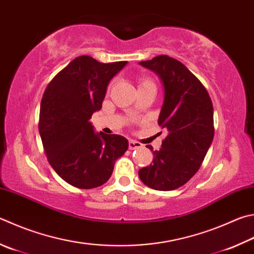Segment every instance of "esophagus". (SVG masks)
<instances>
[{"instance_id":"obj_1","label":"esophagus","mask_w":254,"mask_h":254,"mask_svg":"<svg viewBox=\"0 0 254 254\" xmlns=\"http://www.w3.org/2000/svg\"><path fill=\"white\" fill-rule=\"evenodd\" d=\"M140 147H142L141 143L136 142V141H133V140L128 141V149H130V150H136V149H140Z\"/></svg>"}]
</instances>
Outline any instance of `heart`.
Listing matches in <instances>:
<instances>
[{
	"instance_id": "heart-1",
	"label": "heart",
	"mask_w": 254,
	"mask_h": 254,
	"mask_svg": "<svg viewBox=\"0 0 254 254\" xmlns=\"http://www.w3.org/2000/svg\"><path fill=\"white\" fill-rule=\"evenodd\" d=\"M145 83H150V82H149V81H146V80H143V81H141L140 85H142V84H145Z\"/></svg>"
}]
</instances>
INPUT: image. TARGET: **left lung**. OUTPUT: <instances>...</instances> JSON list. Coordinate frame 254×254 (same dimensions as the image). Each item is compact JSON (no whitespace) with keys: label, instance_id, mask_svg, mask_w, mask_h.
Returning <instances> with one entry per match:
<instances>
[{"label":"left lung","instance_id":"1","mask_svg":"<svg viewBox=\"0 0 254 254\" xmlns=\"http://www.w3.org/2000/svg\"><path fill=\"white\" fill-rule=\"evenodd\" d=\"M139 64L162 83L164 99L158 123L168 130L160 150L146 145L153 152V161L139 170V177L154 190H175L203 162L214 136L213 105L202 83L178 60L159 55Z\"/></svg>","mask_w":254,"mask_h":254}]
</instances>
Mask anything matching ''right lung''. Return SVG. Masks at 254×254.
I'll list each match as a JSON object with an SVG mask.
<instances>
[{"instance_id": "add662e5", "label": "right lung", "mask_w": 254, "mask_h": 254, "mask_svg": "<svg viewBox=\"0 0 254 254\" xmlns=\"http://www.w3.org/2000/svg\"><path fill=\"white\" fill-rule=\"evenodd\" d=\"M127 61L101 63L82 55L50 82L41 101L39 131L49 163L64 181L79 189L102 186L128 141L94 132L92 114L100 111L110 81Z\"/></svg>"}]
</instances>
